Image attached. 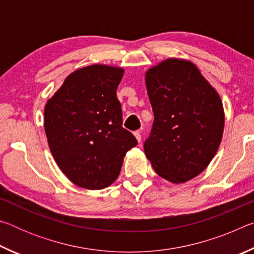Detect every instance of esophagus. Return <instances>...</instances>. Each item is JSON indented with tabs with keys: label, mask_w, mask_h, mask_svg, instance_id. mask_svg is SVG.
Segmentation results:
<instances>
[{
	"label": "esophagus",
	"mask_w": 254,
	"mask_h": 254,
	"mask_svg": "<svg viewBox=\"0 0 254 254\" xmlns=\"http://www.w3.org/2000/svg\"><path fill=\"white\" fill-rule=\"evenodd\" d=\"M141 133H142V131H141V130H137V131H135V132H134V136H135V139H136L137 141H139V142L141 141Z\"/></svg>",
	"instance_id": "esophagus-1"
}]
</instances>
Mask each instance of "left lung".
<instances>
[{"mask_svg":"<svg viewBox=\"0 0 254 254\" xmlns=\"http://www.w3.org/2000/svg\"><path fill=\"white\" fill-rule=\"evenodd\" d=\"M154 121L145 156L163 179L186 183L204 171L220 147L224 110L194 64L169 58L145 72Z\"/></svg>","mask_w":254,"mask_h":254,"instance_id":"obj_1","label":"left lung"}]
</instances>
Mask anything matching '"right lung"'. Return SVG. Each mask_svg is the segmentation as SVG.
Returning a JSON list of instances; mask_svg holds the SVG:
<instances>
[{"mask_svg": "<svg viewBox=\"0 0 254 254\" xmlns=\"http://www.w3.org/2000/svg\"><path fill=\"white\" fill-rule=\"evenodd\" d=\"M121 67L91 65L67 77L45 106L50 151L66 177L86 189H103L119 177L137 141L122 127L117 89Z\"/></svg>", "mask_w": 254, "mask_h": 254, "instance_id": "obj_1", "label": "right lung"}]
</instances>
